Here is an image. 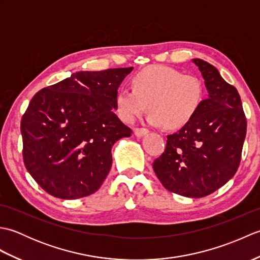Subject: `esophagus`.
Instances as JSON below:
<instances>
[{
	"mask_svg": "<svg viewBox=\"0 0 260 260\" xmlns=\"http://www.w3.org/2000/svg\"><path fill=\"white\" fill-rule=\"evenodd\" d=\"M134 133H135V135L137 136V137H142V136H144V135H146L147 133H148V129H146V128H135L134 129Z\"/></svg>",
	"mask_w": 260,
	"mask_h": 260,
	"instance_id": "1",
	"label": "esophagus"
}]
</instances>
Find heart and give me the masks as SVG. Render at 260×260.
<instances>
[{"instance_id":"obj_1","label":"heart","mask_w":260,"mask_h":260,"mask_svg":"<svg viewBox=\"0 0 260 260\" xmlns=\"http://www.w3.org/2000/svg\"><path fill=\"white\" fill-rule=\"evenodd\" d=\"M206 89L194 75L168 66H153L132 78V88H121L116 93L115 108L119 118L133 123L147 108L151 124L178 129L190 123L200 109Z\"/></svg>"}]
</instances>
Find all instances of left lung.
<instances>
[{"mask_svg": "<svg viewBox=\"0 0 260 260\" xmlns=\"http://www.w3.org/2000/svg\"><path fill=\"white\" fill-rule=\"evenodd\" d=\"M209 97L190 123L168 135L153 169L165 189L187 198H202L224 185L239 168L247 121L241 99L218 69L193 59Z\"/></svg>", "mask_w": 260, "mask_h": 260, "instance_id": "8db88e82", "label": "left lung"}]
</instances>
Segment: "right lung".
<instances>
[{
    "label": "right lung",
    "instance_id": "obj_1",
    "mask_svg": "<svg viewBox=\"0 0 260 260\" xmlns=\"http://www.w3.org/2000/svg\"><path fill=\"white\" fill-rule=\"evenodd\" d=\"M133 70L79 71L38 91L21 119L23 162L43 190L75 200L95 193L112 167V147L132 129L114 113Z\"/></svg>",
    "mask_w": 260,
    "mask_h": 260
}]
</instances>
